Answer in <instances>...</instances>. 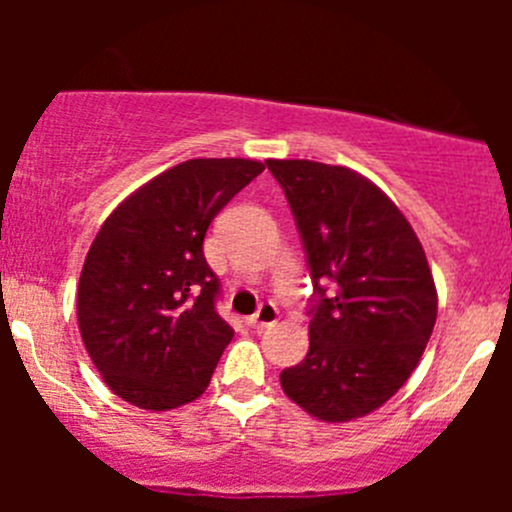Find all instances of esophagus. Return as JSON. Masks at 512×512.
<instances>
[{
    "instance_id": "34e87169",
    "label": "esophagus",
    "mask_w": 512,
    "mask_h": 512,
    "mask_svg": "<svg viewBox=\"0 0 512 512\" xmlns=\"http://www.w3.org/2000/svg\"><path fill=\"white\" fill-rule=\"evenodd\" d=\"M277 317H280V309H277V304L262 302L260 309H257L252 317H247V324H250L252 329H265V327H272V324L277 322Z\"/></svg>"
}]
</instances>
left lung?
Listing matches in <instances>:
<instances>
[{"mask_svg":"<svg viewBox=\"0 0 512 512\" xmlns=\"http://www.w3.org/2000/svg\"><path fill=\"white\" fill-rule=\"evenodd\" d=\"M302 235L317 302L309 352L285 394L327 423L384 406L421 361L438 297L426 252L394 200L344 165L265 160Z\"/></svg>","mask_w":512,"mask_h":512,"instance_id":"8db88e82","label":"left lung"}]
</instances>
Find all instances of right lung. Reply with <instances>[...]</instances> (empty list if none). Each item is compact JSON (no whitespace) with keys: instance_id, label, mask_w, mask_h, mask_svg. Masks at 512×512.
<instances>
[{"instance_id":"1","label":"right lung","mask_w":512,"mask_h":512,"mask_svg":"<svg viewBox=\"0 0 512 512\" xmlns=\"http://www.w3.org/2000/svg\"><path fill=\"white\" fill-rule=\"evenodd\" d=\"M265 170L247 158H193L128 195L91 242L76 314L108 389L168 411L198 399L232 339L203 255L215 215Z\"/></svg>"}]
</instances>
